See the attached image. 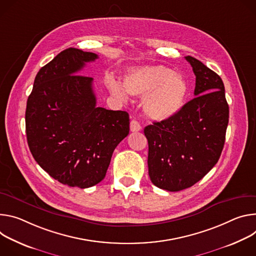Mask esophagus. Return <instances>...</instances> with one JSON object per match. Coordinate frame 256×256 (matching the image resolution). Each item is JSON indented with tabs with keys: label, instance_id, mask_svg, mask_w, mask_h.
Returning a JSON list of instances; mask_svg holds the SVG:
<instances>
[{
	"label": "esophagus",
	"instance_id": "obj_1",
	"mask_svg": "<svg viewBox=\"0 0 256 256\" xmlns=\"http://www.w3.org/2000/svg\"><path fill=\"white\" fill-rule=\"evenodd\" d=\"M130 130L131 132H138L141 130V126L136 120H132L130 122Z\"/></svg>",
	"mask_w": 256,
	"mask_h": 256
}]
</instances>
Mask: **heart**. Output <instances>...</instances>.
Here are the masks:
<instances>
[{
	"label": "heart",
	"instance_id": "obj_1",
	"mask_svg": "<svg viewBox=\"0 0 256 256\" xmlns=\"http://www.w3.org/2000/svg\"><path fill=\"white\" fill-rule=\"evenodd\" d=\"M108 88L114 96L120 98H126V94L131 96H144L142 110L146 116L156 122L177 115L188 94L186 80L164 66L132 68L123 77L124 90L115 81H110Z\"/></svg>",
	"mask_w": 256,
	"mask_h": 256
}]
</instances>
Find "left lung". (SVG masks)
<instances>
[{
  "label": "left lung",
  "mask_w": 256,
  "mask_h": 256,
  "mask_svg": "<svg viewBox=\"0 0 256 256\" xmlns=\"http://www.w3.org/2000/svg\"><path fill=\"white\" fill-rule=\"evenodd\" d=\"M194 98L174 117L144 128L148 175L158 188L180 191L202 180L218 162L229 123L222 78L193 56Z\"/></svg>",
  "instance_id": "1"
}]
</instances>
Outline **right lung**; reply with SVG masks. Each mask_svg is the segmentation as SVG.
I'll use <instances>...</instances> for the list:
<instances>
[{"mask_svg": "<svg viewBox=\"0 0 256 256\" xmlns=\"http://www.w3.org/2000/svg\"><path fill=\"white\" fill-rule=\"evenodd\" d=\"M98 58L75 48L61 52L38 71L27 100L32 154L50 177L70 187L100 183L114 150L129 134L128 112L96 106L94 78L78 75Z\"/></svg>", "mask_w": 256, "mask_h": 256, "instance_id": "1", "label": "right lung"}]
</instances>
